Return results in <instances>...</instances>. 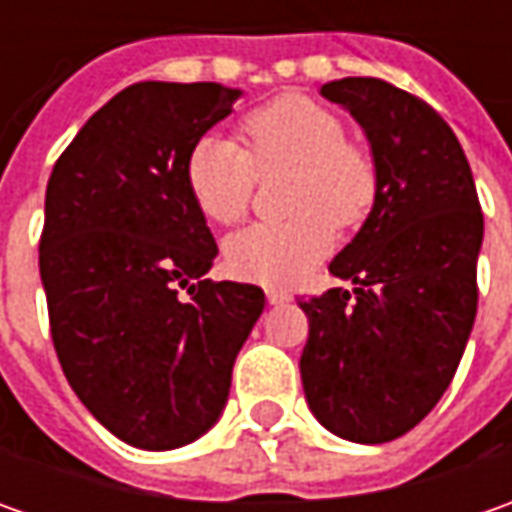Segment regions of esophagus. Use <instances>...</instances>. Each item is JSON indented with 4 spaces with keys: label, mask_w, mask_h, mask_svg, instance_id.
<instances>
[{
    "label": "esophagus",
    "mask_w": 512,
    "mask_h": 512,
    "mask_svg": "<svg viewBox=\"0 0 512 512\" xmlns=\"http://www.w3.org/2000/svg\"><path fill=\"white\" fill-rule=\"evenodd\" d=\"M290 299H293V296H290L287 290H276V287L267 290V302H270V305H285Z\"/></svg>",
    "instance_id": "esophagus-1"
}]
</instances>
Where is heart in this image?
Listing matches in <instances>:
<instances>
[{
  "mask_svg": "<svg viewBox=\"0 0 512 512\" xmlns=\"http://www.w3.org/2000/svg\"><path fill=\"white\" fill-rule=\"evenodd\" d=\"M245 148L207 133L185 159L187 193L213 225H236L253 202L259 176L293 170L285 222L250 225L227 239V265L262 285L302 282L330 253L337 222L359 227L379 193L370 150L347 139L344 119L322 102L285 93L242 119Z\"/></svg>",
  "mask_w": 512,
  "mask_h": 512,
  "instance_id": "obj_1",
  "label": "heart"
}]
</instances>
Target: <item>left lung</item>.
Instances as JSON below:
<instances>
[{
	"label": "left lung",
	"mask_w": 512,
	"mask_h": 512,
	"mask_svg": "<svg viewBox=\"0 0 512 512\" xmlns=\"http://www.w3.org/2000/svg\"><path fill=\"white\" fill-rule=\"evenodd\" d=\"M370 139L379 193L307 313L302 384L330 433L393 442L436 407L473 330L484 216L456 133L424 99L373 76L322 85Z\"/></svg>",
	"instance_id": "1"
}]
</instances>
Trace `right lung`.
<instances>
[{"label": "right lung", "mask_w": 512, "mask_h": 512, "mask_svg": "<svg viewBox=\"0 0 512 512\" xmlns=\"http://www.w3.org/2000/svg\"><path fill=\"white\" fill-rule=\"evenodd\" d=\"M239 90L136 82L56 159L39 273L73 393L122 442L173 450L219 419L265 290L202 279L219 247L185 182L187 150Z\"/></svg>", "instance_id": "obj_1"}]
</instances>
